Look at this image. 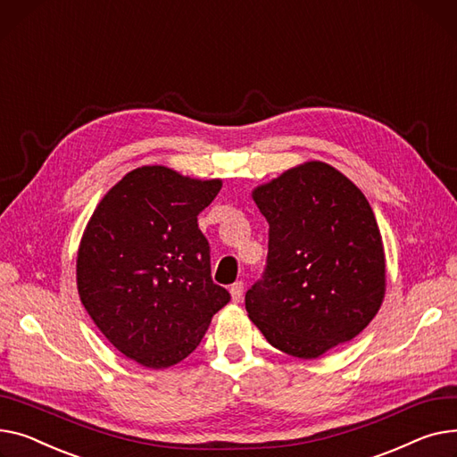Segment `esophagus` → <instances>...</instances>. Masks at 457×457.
Segmentation results:
<instances>
[{"label": "esophagus", "instance_id": "obj_1", "mask_svg": "<svg viewBox=\"0 0 457 457\" xmlns=\"http://www.w3.org/2000/svg\"><path fill=\"white\" fill-rule=\"evenodd\" d=\"M230 295H232V301L239 303L241 301V295H244V282L237 280L230 286Z\"/></svg>", "mask_w": 457, "mask_h": 457}]
</instances>
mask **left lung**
<instances>
[{"mask_svg": "<svg viewBox=\"0 0 457 457\" xmlns=\"http://www.w3.org/2000/svg\"><path fill=\"white\" fill-rule=\"evenodd\" d=\"M270 223L262 277L245 308L273 346L312 360L354 339L386 291L382 236L370 204L325 162L287 170L253 192Z\"/></svg>", "mask_w": 457, "mask_h": 457, "instance_id": "8db88e82", "label": "left lung"}]
</instances>
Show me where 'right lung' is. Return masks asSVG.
<instances>
[{
    "label": "right lung",
    "mask_w": 457,
    "mask_h": 457,
    "mask_svg": "<svg viewBox=\"0 0 457 457\" xmlns=\"http://www.w3.org/2000/svg\"><path fill=\"white\" fill-rule=\"evenodd\" d=\"M221 180L164 166L127 173L103 197L77 254L80 303L120 353L149 369L190 356L230 293L213 284L197 216Z\"/></svg>",
    "instance_id": "add662e5"
}]
</instances>
